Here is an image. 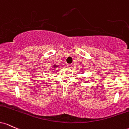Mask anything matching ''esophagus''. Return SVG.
<instances>
[{"mask_svg":"<svg viewBox=\"0 0 129 129\" xmlns=\"http://www.w3.org/2000/svg\"><path fill=\"white\" fill-rule=\"evenodd\" d=\"M67 67L68 68H69V69H71L72 67V64H67Z\"/></svg>","mask_w":129,"mask_h":129,"instance_id":"34e87169","label":"esophagus"}]
</instances>
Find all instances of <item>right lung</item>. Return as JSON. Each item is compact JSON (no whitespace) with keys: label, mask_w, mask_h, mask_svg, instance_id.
Masks as SVG:
<instances>
[{"label":"right lung","mask_w":129,"mask_h":129,"mask_svg":"<svg viewBox=\"0 0 129 129\" xmlns=\"http://www.w3.org/2000/svg\"><path fill=\"white\" fill-rule=\"evenodd\" d=\"M58 66H59V65L53 64H52V68H53V69L57 68L58 67Z\"/></svg>","instance_id":"right-lung-1"}]
</instances>
